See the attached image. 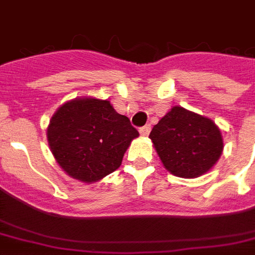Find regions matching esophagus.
<instances>
[{
    "label": "esophagus",
    "mask_w": 255,
    "mask_h": 255,
    "mask_svg": "<svg viewBox=\"0 0 255 255\" xmlns=\"http://www.w3.org/2000/svg\"><path fill=\"white\" fill-rule=\"evenodd\" d=\"M150 129H151L150 124H146V126H143V127L139 128V132H140V135H143V136H147L150 132Z\"/></svg>",
    "instance_id": "esophagus-1"
}]
</instances>
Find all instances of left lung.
<instances>
[{
    "label": "left lung",
    "instance_id": "1",
    "mask_svg": "<svg viewBox=\"0 0 255 255\" xmlns=\"http://www.w3.org/2000/svg\"><path fill=\"white\" fill-rule=\"evenodd\" d=\"M149 138L166 169L186 179L208 172L223 151L219 127L182 106H173L153 127Z\"/></svg>",
    "mask_w": 255,
    "mask_h": 255
}]
</instances>
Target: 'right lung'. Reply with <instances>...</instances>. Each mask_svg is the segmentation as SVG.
I'll return each instance as SVG.
<instances>
[{
  "label": "right lung",
  "instance_id": "obj_1",
  "mask_svg": "<svg viewBox=\"0 0 255 255\" xmlns=\"http://www.w3.org/2000/svg\"><path fill=\"white\" fill-rule=\"evenodd\" d=\"M139 132L109 101L79 98L53 115L47 140L58 165L69 176L93 183L115 172Z\"/></svg>",
  "mask_w": 255,
  "mask_h": 255
}]
</instances>
